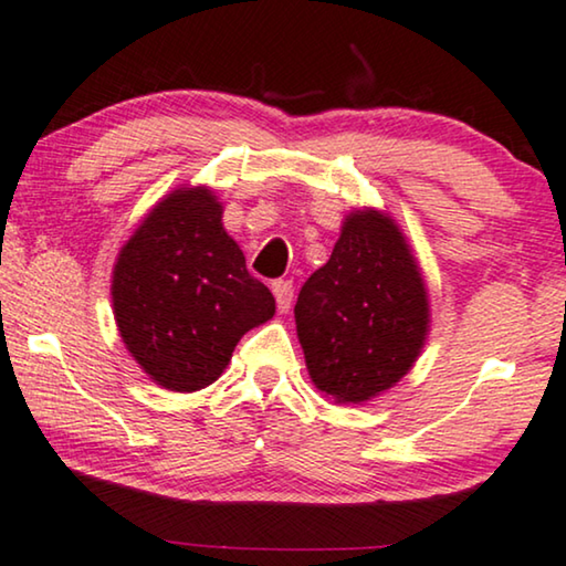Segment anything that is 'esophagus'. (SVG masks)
Masks as SVG:
<instances>
[{
    "label": "esophagus",
    "instance_id": "1",
    "mask_svg": "<svg viewBox=\"0 0 566 566\" xmlns=\"http://www.w3.org/2000/svg\"><path fill=\"white\" fill-rule=\"evenodd\" d=\"M272 292H274V297H276V307H280V313H286V310L292 307V294H294L292 282H284V280L274 282L272 284Z\"/></svg>",
    "mask_w": 566,
    "mask_h": 566
}]
</instances>
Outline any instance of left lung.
<instances>
[{
  "mask_svg": "<svg viewBox=\"0 0 566 566\" xmlns=\"http://www.w3.org/2000/svg\"><path fill=\"white\" fill-rule=\"evenodd\" d=\"M294 323L310 379L338 405L369 402L416 366L431 302L392 214L377 207L346 214L328 264L300 290Z\"/></svg>",
  "mask_w": 566,
  "mask_h": 566,
  "instance_id": "8db88e82",
  "label": "left lung"
}]
</instances>
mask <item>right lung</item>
<instances>
[{
    "mask_svg": "<svg viewBox=\"0 0 566 566\" xmlns=\"http://www.w3.org/2000/svg\"><path fill=\"white\" fill-rule=\"evenodd\" d=\"M109 292L125 348L171 392L212 385L243 333L276 310L205 185H181L150 207L117 253Z\"/></svg>",
    "mask_w": 566,
    "mask_h": 566,
    "instance_id": "1",
    "label": "right lung"
}]
</instances>
